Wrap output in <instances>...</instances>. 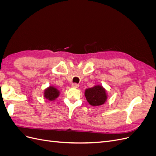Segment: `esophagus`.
<instances>
[{"label": "esophagus", "instance_id": "esophagus-1", "mask_svg": "<svg viewBox=\"0 0 156 156\" xmlns=\"http://www.w3.org/2000/svg\"><path fill=\"white\" fill-rule=\"evenodd\" d=\"M72 87H73V88H78L79 87V84H77V83H73L72 84Z\"/></svg>", "mask_w": 156, "mask_h": 156}]
</instances>
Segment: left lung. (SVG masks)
Segmentation results:
<instances>
[{
	"instance_id": "8db88e82",
	"label": "left lung",
	"mask_w": 156,
	"mask_h": 156,
	"mask_svg": "<svg viewBox=\"0 0 156 156\" xmlns=\"http://www.w3.org/2000/svg\"><path fill=\"white\" fill-rule=\"evenodd\" d=\"M84 94L87 101L92 106L103 105L107 98L105 90L100 85L87 89Z\"/></svg>"
}]
</instances>
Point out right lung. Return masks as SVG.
Returning a JSON list of instances; mask_svg holds the SVG:
<instances>
[{
    "label": "right lung",
    "mask_w": 156,
    "mask_h": 156,
    "mask_svg": "<svg viewBox=\"0 0 156 156\" xmlns=\"http://www.w3.org/2000/svg\"><path fill=\"white\" fill-rule=\"evenodd\" d=\"M59 96V92L57 89L53 87H49L44 92V96L49 100H54Z\"/></svg>",
    "instance_id": "obj_1"
}]
</instances>
